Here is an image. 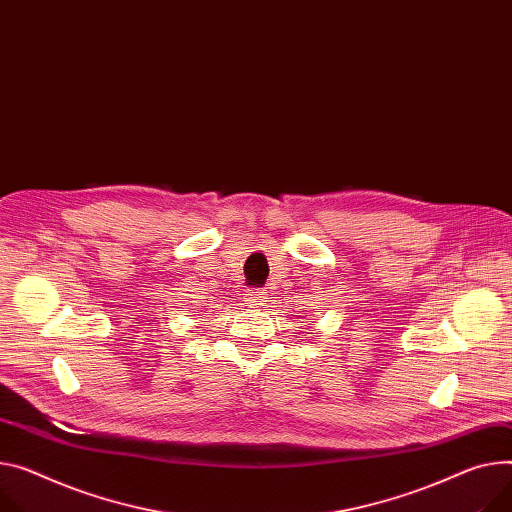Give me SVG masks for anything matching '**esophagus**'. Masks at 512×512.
<instances>
[{
  "label": "esophagus",
  "mask_w": 512,
  "mask_h": 512,
  "mask_svg": "<svg viewBox=\"0 0 512 512\" xmlns=\"http://www.w3.org/2000/svg\"><path fill=\"white\" fill-rule=\"evenodd\" d=\"M266 299H268V297H266L264 293H258V291H256V293H252V295H250V305L260 307V305H264V303H266Z\"/></svg>",
  "instance_id": "esophagus-1"
}]
</instances>
